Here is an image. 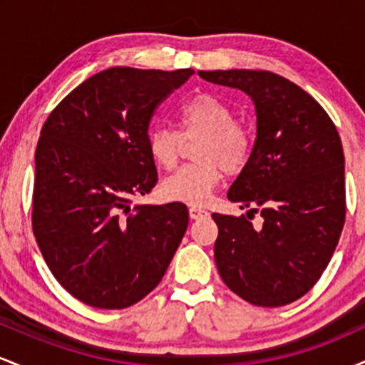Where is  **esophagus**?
I'll return each mask as SVG.
<instances>
[{"label": "esophagus", "instance_id": "esophagus-1", "mask_svg": "<svg viewBox=\"0 0 365 365\" xmlns=\"http://www.w3.org/2000/svg\"><path fill=\"white\" fill-rule=\"evenodd\" d=\"M188 215H190V220H200V217L209 216V212L206 211V209H202V207L192 206L190 209H188Z\"/></svg>", "mask_w": 365, "mask_h": 365}]
</instances>
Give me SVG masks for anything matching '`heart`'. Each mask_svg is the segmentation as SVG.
<instances>
[{"instance_id": "obj_1", "label": "heart", "mask_w": 365, "mask_h": 365, "mask_svg": "<svg viewBox=\"0 0 365 365\" xmlns=\"http://www.w3.org/2000/svg\"><path fill=\"white\" fill-rule=\"evenodd\" d=\"M178 125L185 139L202 135L195 153L200 163L183 166L163 180L161 194L175 202L204 206L223 178V170L237 175L245 168L252 153V140L247 130L237 123L235 111L211 94L195 96L183 104ZM180 148L182 139L175 130L163 125L149 130L148 150L161 168L171 170L177 165Z\"/></svg>"}]
</instances>
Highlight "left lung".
<instances>
[{"label":"left lung","instance_id":"1","mask_svg":"<svg viewBox=\"0 0 365 365\" xmlns=\"http://www.w3.org/2000/svg\"><path fill=\"white\" fill-rule=\"evenodd\" d=\"M252 98L257 115L249 163L228 190L242 216L212 215L215 261L232 292L282 307L304 297L328 267L345 225V156L338 130L311 94L266 70L199 72ZM255 212L259 229L250 223Z\"/></svg>","mask_w":365,"mask_h":365}]
</instances>
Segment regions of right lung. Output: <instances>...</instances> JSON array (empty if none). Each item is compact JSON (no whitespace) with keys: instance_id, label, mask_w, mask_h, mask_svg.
Here are the masks:
<instances>
[{"instance_id":"1","label":"right lung","mask_w":365,"mask_h":365,"mask_svg":"<svg viewBox=\"0 0 365 365\" xmlns=\"http://www.w3.org/2000/svg\"><path fill=\"white\" fill-rule=\"evenodd\" d=\"M192 73L113 66L75 87L43 125L32 230L58 283L91 307L125 309L144 299L185 235V204L132 200L158 182L150 118Z\"/></svg>"}]
</instances>
